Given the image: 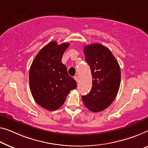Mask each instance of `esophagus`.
I'll return each mask as SVG.
<instances>
[{
	"label": "esophagus",
	"mask_w": 148,
	"mask_h": 148,
	"mask_svg": "<svg viewBox=\"0 0 148 148\" xmlns=\"http://www.w3.org/2000/svg\"><path fill=\"white\" fill-rule=\"evenodd\" d=\"M74 80H76V81L77 82H78V77L77 76H75L74 77Z\"/></svg>",
	"instance_id": "34e87169"
}]
</instances>
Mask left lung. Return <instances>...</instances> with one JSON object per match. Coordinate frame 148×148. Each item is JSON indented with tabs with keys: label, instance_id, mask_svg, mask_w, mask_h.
<instances>
[{
	"label": "left lung",
	"instance_id": "left-lung-1",
	"mask_svg": "<svg viewBox=\"0 0 148 148\" xmlns=\"http://www.w3.org/2000/svg\"><path fill=\"white\" fill-rule=\"evenodd\" d=\"M84 53L91 69L92 87L89 94L82 96V102L90 111H102L111 104L118 92L120 66L108 48L100 44L86 46Z\"/></svg>",
	"mask_w": 148,
	"mask_h": 148
}]
</instances>
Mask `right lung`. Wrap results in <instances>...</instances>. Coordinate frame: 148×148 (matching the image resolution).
Listing matches in <instances>:
<instances>
[{
  "label": "right lung",
  "instance_id": "1",
  "mask_svg": "<svg viewBox=\"0 0 148 148\" xmlns=\"http://www.w3.org/2000/svg\"><path fill=\"white\" fill-rule=\"evenodd\" d=\"M69 43L58 45L52 41L42 48L33 60L29 72V84L33 98L38 105L50 111L64 103L76 82L68 74L62 63L64 52Z\"/></svg>",
  "mask_w": 148,
  "mask_h": 148
}]
</instances>
